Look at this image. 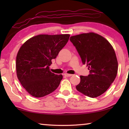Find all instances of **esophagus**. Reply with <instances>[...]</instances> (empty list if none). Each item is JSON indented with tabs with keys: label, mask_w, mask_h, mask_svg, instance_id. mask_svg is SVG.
Instances as JSON below:
<instances>
[{
	"label": "esophagus",
	"mask_w": 129,
	"mask_h": 129,
	"mask_svg": "<svg viewBox=\"0 0 129 129\" xmlns=\"http://www.w3.org/2000/svg\"><path fill=\"white\" fill-rule=\"evenodd\" d=\"M64 76H66V77H71V76H72V75H71V74L65 73V74H64Z\"/></svg>",
	"instance_id": "34e87169"
}]
</instances>
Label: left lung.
<instances>
[{"label": "left lung", "mask_w": 129, "mask_h": 129, "mask_svg": "<svg viewBox=\"0 0 129 129\" xmlns=\"http://www.w3.org/2000/svg\"><path fill=\"white\" fill-rule=\"evenodd\" d=\"M70 41L90 72L88 76H80L76 89L89 97H99L116 77L118 61L114 49L106 39L93 32L71 36Z\"/></svg>", "instance_id": "left-lung-1"}]
</instances>
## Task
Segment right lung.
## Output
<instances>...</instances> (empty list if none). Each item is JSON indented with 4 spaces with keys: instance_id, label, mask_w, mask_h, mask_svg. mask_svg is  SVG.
<instances>
[{
    "instance_id": "add662e5",
    "label": "right lung",
    "mask_w": 129,
    "mask_h": 129,
    "mask_svg": "<svg viewBox=\"0 0 129 129\" xmlns=\"http://www.w3.org/2000/svg\"><path fill=\"white\" fill-rule=\"evenodd\" d=\"M70 35H39L23 44L16 56L17 77L24 88L35 97L54 91L62 79L49 70L52 60L67 44Z\"/></svg>"
}]
</instances>
